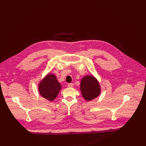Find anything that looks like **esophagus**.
I'll return each instance as SVG.
<instances>
[{
    "label": "esophagus",
    "instance_id": "34e87169",
    "mask_svg": "<svg viewBox=\"0 0 146 146\" xmlns=\"http://www.w3.org/2000/svg\"><path fill=\"white\" fill-rule=\"evenodd\" d=\"M68 87L72 88L74 86V84H73V83H69V84H68Z\"/></svg>",
    "mask_w": 146,
    "mask_h": 146
}]
</instances>
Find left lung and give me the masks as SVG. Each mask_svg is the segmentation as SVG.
I'll return each instance as SVG.
<instances>
[{"mask_svg":"<svg viewBox=\"0 0 146 146\" xmlns=\"http://www.w3.org/2000/svg\"><path fill=\"white\" fill-rule=\"evenodd\" d=\"M80 90L82 97L88 102L100 95L101 88L96 78L93 75H87L81 80Z\"/></svg>","mask_w":146,"mask_h":146,"instance_id":"8db88e82","label":"left lung"}]
</instances>
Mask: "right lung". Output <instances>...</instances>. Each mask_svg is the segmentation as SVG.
<instances>
[{
	"label": "right lung",
	"mask_w": 146,
	"mask_h": 146,
	"mask_svg": "<svg viewBox=\"0 0 146 146\" xmlns=\"http://www.w3.org/2000/svg\"><path fill=\"white\" fill-rule=\"evenodd\" d=\"M61 88L55 75L51 73H48L38 85L40 95L50 102H52L56 98Z\"/></svg>",
	"instance_id": "1"
}]
</instances>
